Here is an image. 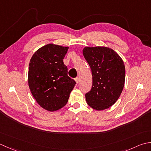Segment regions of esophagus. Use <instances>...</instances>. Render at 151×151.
I'll return each instance as SVG.
<instances>
[{"label": "esophagus", "mask_w": 151, "mask_h": 151, "mask_svg": "<svg viewBox=\"0 0 151 151\" xmlns=\"http://www.w3.org/2000/svg\"><path fill=\"white\" fill-rule=\"evenodd\" d=\"M75 81H76V83H79V82H80V78L79 77H76V78H75Z\"/></svg>", "instance_id": "1"}]
</instances>
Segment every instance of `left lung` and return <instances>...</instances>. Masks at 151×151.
Returning a JSON list of instances; mask_svg holds the SVG:
<instances>
[{"mask_svg":"<svg viewBox=\"0 0 151 151\" xmlns=\"http://www.w3.org/2000/svg\"><path fill=\"white\" fill-rule=\"evenodd\" d=\"M84 57L92 73V87L86 93L87 104L97 111L114 105L125 82V66L120 55L105 46L85 47Z\"/></svg>","mask_w":151,"mask_h":151,"instance_id":"8db88e82","label":"left lung"}]
</instances>
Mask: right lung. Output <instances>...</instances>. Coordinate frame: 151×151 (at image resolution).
Instances as JSON below:
<instances>
[{"label": "right lung", "mask_w": 151, "mask_h": 151, "mask_svg": "<svg viewBox=\"0 0 151 151\" xmlns=\"http://www.w3.org/2000/svg\"><path fill=\"white\" fill-rule=\"evenodd\" d=\"M69 47L48 44L32 55L29 62L28 84L41 107L55 111L67 104L76 82L67 75L63 60Z\"/></svg>", "instance_id": "1"}]
</instances>
